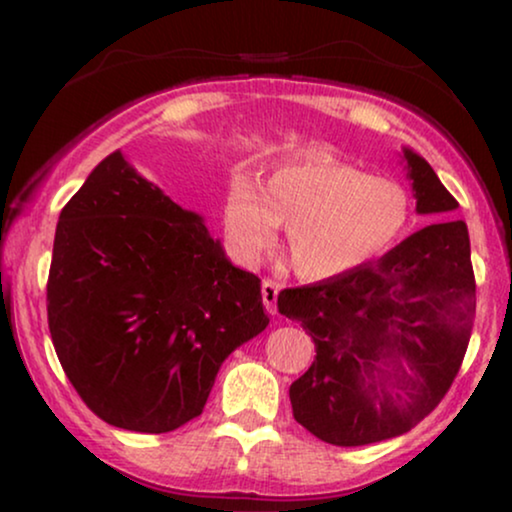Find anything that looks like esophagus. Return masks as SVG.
Returning a JSON list of instances; mask_svg holds the SVG:
<instances>
[{
	"mask_svg": "<svg viewBox=\"0 0 512 512\" xmlns=\"http://www.w3.org/2000/svg\"><path fill=\"white\" fill-rule=\"evenodd\" d=\"M279 289H282V284L275 282V279H263V286H261L263 305H265V310L272 312V314H275V303H277Z\"/></svg>",
	"mask_w": 512,
	"mask_h": 512,
	"instance_id": "obj_1",
	"label": "esophagus"
}]
</instances>
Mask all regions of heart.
<instances>
[{
    "label": "heart",
    "mask_w": 512,
    "mask_h": 512,
    "mask_svg": "<svg viewBox=\"0 0 512 512\" xmlns=\"http://www.w3.org/2000/svg\"><path fill=\"white\" fill-rule=\"evenodd\" d=\"M408 219L410 195L401 184L328 156L277 167L263 186L235 174L223 200V230L240 261L261 258L286 226L291 268L310 282L384 254Z\"/></svg>",
    "instance_id": "1"
}]
</instances>
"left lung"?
Masks as SVG:
<instances>
[{
	"instance_id": "left-lung-1",
	"label": "left lung",
	"mask_w": 512,
	"mask_h": 512,
	"mask_svg": "<svg viewBox=\"0 0 512 512\" xmlns=\"http://www.w3.org/2000/svg\"><path fill=\"white\" fill-rule=\"evenodd\" d=\"M419 214L459 207L422 156L403 149ZM277 310L312 335V366L291 384L293 417L312 436L356 447L417 426L457 377L475 317L464 221H436L380 261L284 289Z\"/></svg>"
}]
</instances>
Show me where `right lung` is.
I'll return each mask as SVG.
<instances>
[{
  "mask_svg": "<svg viewBox=\"0 0 512 512\" xmlns=\"http://www.w3.org/2000/svg\"><path fill=\"white\" fill-rule=\"evenodd\" d=\"M48 328L76 394L111 426L179 429L221 363L268 326L261 279L235 268L202 216L114 151L62 207Z\"/></svg>",
  "mask_w": 512,
  "mask_h": 512,
  "instance_id": "1",
  "label": "right lung"
}]
</instances>
